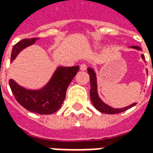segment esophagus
I'll return each mask as SVG.
<instances>
[{
    "label": "esophagus",
    "instance_id": "34e87169",
    "mask_svg": "<svg viewBox=\"0 0 153 153\" xmlns=\"http://www.w3.org/2000/svg\"><path fill=\"white\" fill-rule=\"evenodd\" d=\"M80 70H87V65L85 63H83L80 65Z\"/></svg>",
    "mask_w": 153,
    "mask_h": 153
}]
</instances>
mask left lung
<instances>
[{
    "label": "left lung",
    "mask_w": 153,
    "mask_h": 153,
    "mask_svg": "<svg viewBox=\"0 0 153 153\" xmlns=\"http://www.w3.org/2000/svg\"><path fill=\"white\" fill-rule=\"evenodd\" d=\"M132 48H134L137 50L140 51L141 48L137 46H133L131 47ZM143 60H144L145 57L143 55H141ZM88 72L90 76V97H91V102L93 104L94 107L96 108L97 111H99L101 112L106 113V114H117V113H120L125 111L126 110L131 108L132 106L136 105V103H133L132 105L128 106H126L125 108H120V109H116V108H112L108 105H106L103 102L102 100L100 99L99 96L97 94V77L96 74L94 72V70L92 68H88ZM152 72H153V66H152Z\"/></svg>",
    "instance_id": "obj_1"
}]
</instances>
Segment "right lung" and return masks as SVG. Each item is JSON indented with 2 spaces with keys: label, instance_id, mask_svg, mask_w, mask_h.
<instances>
[{
  "label": "right lung",
  "instance_id": "obj_1",
  "mask_svg": "<svg viewBox=\"0 0 153 153\" xmlns=\"http://www.w3.org/2000/svg\"><path fill=\"white\" fill-rule=\"evenodd\" d=\"M37 39L25 38L15 44L13 47L10 61L15 60L20 51L34 43ZM79 70V65L58 67L48 83L39 90L26 89L13 79L9 80V84L16 101L25 109L40 115H51L62 106L67 88Z\"/></svg>",
  "mask_w": 153,
  "mask_h": 153
}]
</instances>
